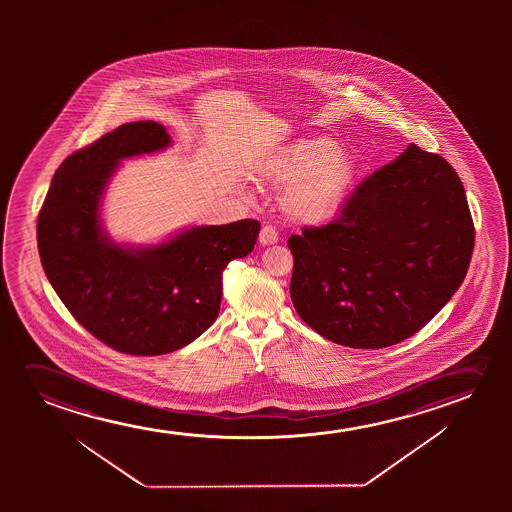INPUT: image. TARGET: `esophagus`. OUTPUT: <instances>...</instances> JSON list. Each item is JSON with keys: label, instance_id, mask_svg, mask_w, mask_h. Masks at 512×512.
<instances>
[{"label": "esophagus", "instance_id": "1", "mask_svg": "<svg viewBox=\"0 0 512 512\" xmlns=\"http://www.w3.org/2000/svg\"><path fill=\"white\" fill-rule=\"evenodd\" d=\"M259 241L262 246L274 245L278 241V232H276L273 225H264L260 229Z\"/></svg>", "mask_w": 512, "mask_h": 512}]
</instances>
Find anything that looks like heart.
<instances>
[{
	"instance_id": "heart-1",
	"label": "heart",
	"mask_w": 512,
	"mask_h": 512,
	"mask_svg": "<svg viewBox=\"0 0 512 512\" xmlns=\"http://www.w3.org/2000/svg\"><path fill=\"white\" fill-rule=\"evenodd\" d=\"M260 175L285 183L283 215L295 224L322 227L339 217L360 180V162L329 136H304L269 155Z\"/></svg>"
}]
</instances>
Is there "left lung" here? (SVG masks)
Here are the masks:
<instances>
[{
    "instance_id": "left-lung-1",
    "label": "left lung",
    "mask_w": 512,
    "mask_h": 512,
    "mask_svg": "<svg viewBox=\"0 0 512 512\" xmlns=\"http://www.w3.org/2000/svg\"><path fill=\"white\" fill-rule=\"evenodd\" d=\"M290 297L332 343L376 350L423 329L469 269L474 225L441 155L409 145L369 176L323 227L290 236Z\"/></svg>"
}]
</instances>
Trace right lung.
<instances>
[{
    "mask_svg": "<svg viewBox=\"0 0 512 512\" xmlns=\"http://www.w3.org/2000/svg\"><path fill=\"white\" fill-rule=\"evenodd\" d=\"M171 145L154 120L129 122L57 168L38 225L43 271L78 323L127 355L180 350L210 329L222 302V273L257 243L252 218L190 225L155 245L117 243L101 218L120 162Z\"/></svg>",
    "mask_w": 512,
    "mask_h": 512,
    "instance_id": "obj_1",
    "label": "right lung"
}]
</instances>
